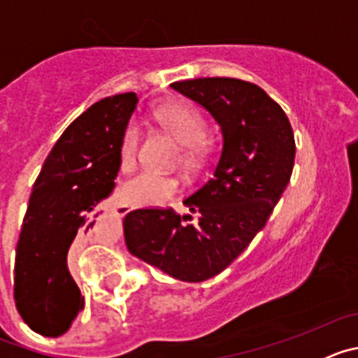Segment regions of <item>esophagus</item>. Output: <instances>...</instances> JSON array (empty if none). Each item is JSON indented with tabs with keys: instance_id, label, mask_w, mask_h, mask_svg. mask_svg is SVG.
<instances>
[{
	"instance_id": "34e87169",
	"label": "esophagus",
	"mask_w": 358,
	"mask_h": 358,
	"mask_svg": "<svg viewBox=\"0 0 358 358\" xmlns=\"http://www.w3.org/2000/svg\"><path fill=\"white\" fill-rule=\"evenodd\" d=\"M129 211H131V208L129 206H118V215H125L129 213Z\"/></svg>"
}]
</instances>
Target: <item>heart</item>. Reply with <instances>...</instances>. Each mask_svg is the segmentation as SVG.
<instances>
[{"instance_id":"obj_1","label":"heart","mask_w":358,"mask_h":358,"mask_svg":"<svg viewBox=\"0 0 358 358\" xmlns=\"http://www.w3.org/2000/svg\"><path fill=\"white\" fill-rule=\"evenodd\" d=\"M156 120L163 129L182 145V159L194 163L202 152L206 150V123L199 110L185 102H170L156 110ZM140 131L134 123H129L120 141V163L123 169H131L138 154ZM176 177L166 173L145 170L131 177L122 188L123 201L132 206H156L177 192Z\"/></svg>"}]
</instances>
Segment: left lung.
I'll return each instance as SVG.
<instances>
[{"instance_id": "left-lung-1", "label": "left lung", "mask_w": 358, "mask_h": 358, "mask_svg": "<svg viewBox=\"0 0 358 358\" xmlns=\"http://www.w3.org/2000/svg\"><path fill=\"white\" fill-rule=\"evenodd\" d=\"M170 87L210 113L220 157L210 181L182 201L197 222L172 210H134L123 218V236L132 256L199 283L222 273L265 226L292 176L296 143L283 109L251 82L194 78Z\"/></svg>"}]
</instances>
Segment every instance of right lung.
Wrapping results in <instances>:
<instances>
[{"label": "right lung", "mask_w": 358, "mask_h": 358, "mask_svg": "<svg viewBox=\"0 0 358 358\" xmlns=\"http://www.w3.org/2000/svg\"><path fill=\"white\" fill-rule=\"evenodd\" d=\"M136 93L103 98L62 132L31 189L14 265V299L28 327L66 334L84 306L68 258L93 233L98 206L115 188L120 141Z\"/></svg>", "instance_id": "1"}]
</instances>
